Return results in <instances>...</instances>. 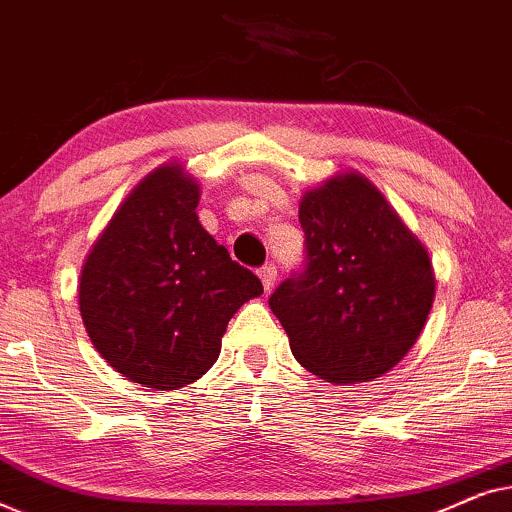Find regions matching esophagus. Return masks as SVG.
<instances>
[{
    "label": "esophagus",
    "mask_w": 512,
    "mask_h": 512,
    "mask_svg": "<svg viewBox=\"0 0 512 512\" xmlns=\"http://www.w3.org/2000/svg\"><path fill=\"white\" fill-rule=\"evenodd\" d=\"M258 277H261L263 289L270 291L272 286H275V282H277V268H275V265H272V263L265 265V268L258 270Z\"/></svg>",
    "instance_id": "esophagus-1"
}]
</instances>
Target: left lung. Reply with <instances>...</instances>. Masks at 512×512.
Masks as SVG:
<instances>
[{"instance_id":"1","label":"left lung","mask_w":512,"mask_h":512,"mask_svg":"<svg viewBox=\"0 0 512 512\" xmlns=\"http://www.w3.org/2000/svg\"><path fill=\"white\" fill-rule=\"evenodd\" d=\"M305 268L270 296L298 363L333 384L370 382L410 352L436 277L424 244L359 172L300 200Z\"/></svg>"}]
</instances>
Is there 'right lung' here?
I'll return each instance as SVG.
<instances>
[{"mask_svg": "<svg viewBox=\"0 0 512 512\" xmlns=\"http://www.w3.org/2000/svg\"><path fill=\"white\" fill-rule=\"evenodd\" d=\"M200 186L179 163L139 181L83 263L79 310L102 359L128 380L170 391L219 359L233 314L261 296L254 272L200 226Z\"/></svg>", "mask_w": 512, "mask_h": 512, "instance_id": "add662e5", "label": "right lung"}]
</instances>
